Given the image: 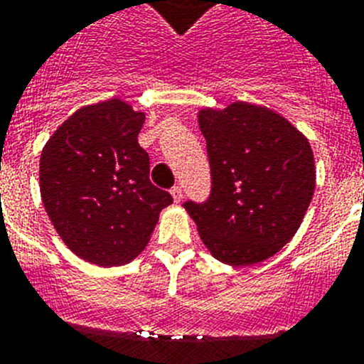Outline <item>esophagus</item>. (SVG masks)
<instances>
[{
    "instance_id": "obj_1",
    "label": "esophagus",
    "mask_w": 364,
    "mask_h": 364,
    "mask_svg": "<svg viewBox=\"0 0 364 364\" xmlns=\"http://www.w3.org/2000/svg\"><path fill=\"white\" fill-rule=\"evenodd\" d=\"M170 194H172V198H173V201H176V203H179V201L183 200V188L181 186H173L172 191H170Z\"/></svg>"
}]
</instances>
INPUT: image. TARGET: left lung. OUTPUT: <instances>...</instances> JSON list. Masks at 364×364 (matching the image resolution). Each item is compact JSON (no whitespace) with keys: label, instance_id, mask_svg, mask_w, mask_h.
<instances>
[{"label":"left lung","instance_id":"1","mask_svg":"<svg viewBox=\"0 0 364 364\" xmlns=\"http://www.w3.org/2000/svg\"><path fill=\"white\" fill-rule=\"evenodd\" d=\"M213 191L183 207L205 247L227 265H252L295 236L315 192L309 141L280 113L249 102L198 113Z\"/></svg>","mask_w":364,"mask_h":364}]
</instances>
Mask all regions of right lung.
<instances>
[{"label":"right lung","instance_id":"add662e5","mask_svg":"<svg viewBox=\"0 0 364 364\" xmlns=\"http://www.w3.org/2000/svg\"><path fill=\"white\" fill-rule=\"evenodd\" d=\"M143 112L121 99L90 104L56 128L40 157V194L56 232L78 258L112 267L146 247L172 196L150 183L139 146Z\"/></svg>","mask_w":364,"mask_h":364}]
</instances>
